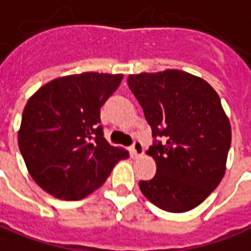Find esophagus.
I'll return each mask as SVG.
<instances>
[{"instance_id":"1","label":"esophagus","mask_w":251,"mask_h":251,"mask_svg":"<svg viewBox=\"0 0 251 251\" xmlns=\"http://www.w3.org/2000/svg\"><path fill=\"white\" fill-rule=\"evenodd\" d=\"M130 150H131V155H133V157H138V155H141V154L144 153V148H142L141 141L140 140L133 141Z\"/></svg>"}]
</instances>
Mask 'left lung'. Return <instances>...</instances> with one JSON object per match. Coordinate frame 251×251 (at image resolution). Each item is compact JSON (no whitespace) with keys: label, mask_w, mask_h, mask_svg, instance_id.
Masks as SVG:
<instances>
[{"label":"left lung","mask_w":251,"mask_h":251,"mask_svg":"<svg viewBox=\"0 0 251 251\" xmlns=\"http://www.w3.org/2000/svg\"><path fill=\"white\" fill-rule=\"evenodd\" d=\"M127 85L151 127L153 179L140 181L151 203L172 213L192 210L218 186L225 174L231 129L215 90L179 70L141 73Z\"/></svg>","instance_id":"left-lung-1"}]
</instances>
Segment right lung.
Listing matches in <instances>:
<instances>
[{
	"label": "right lung",
	"mask_w": 251,
	"mask_h": 251,
	"mask_svg": "<svg viewBox=\"0 0 251 251\" xmlns=\"http://www.w3.org/2000/svg\"><path fill=\"white\" fill-rule=\"evenodd\" d=\"M122 74L82 73L53 79L27 101L18 146L33 179L61 200H82L106 181L125 149L103 137L102 105Z\"/></svg>",
	"instance_id": "1"
}]
</instances>
